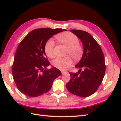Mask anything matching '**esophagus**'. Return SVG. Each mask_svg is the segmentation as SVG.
<instances>
[{
    "mask_svg": "<svg viewBox=\"0 0 121 121\" xmlns=\"http://www.w3.org/2000/svg\"><path fill=\"white\" fill-rule=\"evenodd\" d=\"M61 73L62 75H64V74L66 73L65 71H64V70H61Z\"/></svg>",
    "mask_w": 121,
    "mask_h": 121,
    "instance_id": "34e87169",
    "label": "esophagus"
}]
</instances>
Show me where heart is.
Returning a JSON list of instances; mask_svg holds the SVG:
<instances>
[{"instance_id":"heart-1","label":"heart","mask_w":121,"mask_h":121,"mask_svg":"<svg viewBox=\"0 0 121 121\" xmlns=\"http://www.w3.org/2000/svg\"><path fill=\"white\" fill-rule=\"evenodd\" d=\"M56 38L67 47L66 55H70L75 60H78L83 54V48L80 45L78 37L70 32H64L58 34ZM54 42L52 39H48L44 45L46 55L50 58H53ZM72 64V60L69 56L63 58L59 57L52 62V65L61 70H65Z\"/></svg>"}]
</instances>
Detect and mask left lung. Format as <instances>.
<instances>
[{
	"instance_id": "8db88e82",
	"label": "left lung",
	"mask_w": 121,
	"mask_h": 121,
	"mask_svg": "<svg viewBox=\"0 0 121 121\" xmlns=\"http://www.w3.org/2000/svg\"><path fill=\"white\" fill-rule=\"evenodd\" d=\"M81 40L83 54L75 67L78 73H69L70 81L66 87L72 94L81 97L90 96L97 91L103 81L106 65L104 54L100 45L90 34L81 30H71Z\"/></svg>"
}]
</instances>
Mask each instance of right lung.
Masks as SVG:
<instances>
[{"mask_svg": "<svg viewBox=\"0 0 121 121\" xmlns=\"http://www.w3.org/2000/svg\"><path fill=\"white\" fill-rule=\"evenodd\" d=\"M62 29H37L31 31L18 45L12 66V75L18 89L30 97L42 95L51 88L54 80L61 75L59 69L49 65L44 51L46 41Z\"/></svg>", "mask_w": 121, "mask_h": 121, "instance_id": "obj_1", "label": "right lung"}]
</instances>
